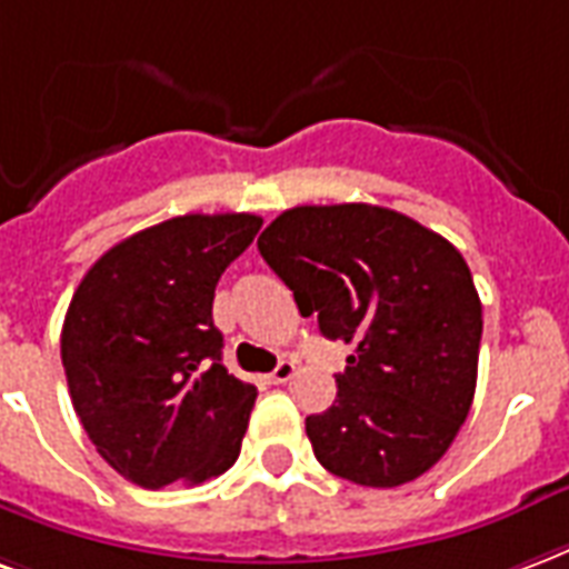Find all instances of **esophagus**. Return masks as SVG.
<instances>
[{
	"mask_svg": "<svg viewBox=\"0 0 569 569\" xmlns=\"http://www.w3.org/2000/svg\"><path fill=\"white\" fill-rule=\"evenodd\" d=\"M292 377H296V361H289V359L280 361V365L268 373V380L277 382V386H280V382H289Z\"/></svg>",
	"mask_w": 569,
	"mask_h": 569,
	"instance_id": "obj_1",
	"label": "esophagus"
}]
</instances>
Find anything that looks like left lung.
<instances>
[{
    "instance_id": "8db88e82",
    "label": "left lung",
    "mask_w": 569,
    "mask_h": 569,
    "mask_svg": "<svg viewBox=\"0 0 569 569\" xmlns=\"http://www.w3.org/2000/svg\"><path fill=\"white\" fill-rule=\"evenodd\" d=\"M259 252L301 317L352 343L338 398L307 416L319 465L356 486L413 482L446 456L477 391L482 305L461 252L398 210L305 204Z\"/></svg>"
}]
</instances>
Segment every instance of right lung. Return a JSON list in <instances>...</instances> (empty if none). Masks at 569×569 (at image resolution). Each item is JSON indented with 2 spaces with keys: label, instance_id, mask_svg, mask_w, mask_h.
I'll return each mask as SVG.
<instances>
[{
  "label": "right lung",
  "instance_id": "right-lung-1",
  "mask_svg": "<svg viewBox=\"0 0 569 569\" xmlns=\"http://www.w3.org/2000/svg\"><path fill=\"white\" fill-rule=\"evenodd\" d=\"M259 229L252 213L159 222L104 252L71 298L60 352L74 413L134 486H199L241 456L256 386L222 368L213 289Z\"/></svg>",
  "mask_w": 569,
  "mask_h": 569
}]
</instances>
